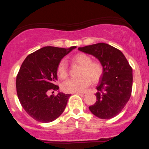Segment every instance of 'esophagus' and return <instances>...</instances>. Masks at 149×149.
Returning <instances> with one entry per match:
<instances>
[{
	"label": "esophagus",
	"instance_id": "1",
	"mask_svg": "<svg viewBox=\"0 0 149 149\" xmlns=\"http://www.w3.org/2000/svg\"><path fill=\"white\" fill-rule=\"evenodd\" d=\"M76 94H77V95H80V96L81 97H84L85 96V93H83V92H76Z\"/></svg>",
	"mask_w": 149,
	"mask_h": 149
}]
</instances>
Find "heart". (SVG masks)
Listing matches in <instances>:
<instances>
[{"label":"heart","mask_w":149,"mask_h":149,"mask_svg":"<svg viewBox=\"0 0 149 149\" xmlns=\"http://www.w3.org/2000/svg\"><path fill=\"white\" fill-rule=\"evenodd\" d=\"M72 61L81 66L78 73V78L69 79L62 85V90L65 92L76 93L84 92L90 81L97 83L101 79L104 73L102 63L98 61H92V57L85 53H78L72 57ZM57 75L61 80L68 77V66L66 61L61 60L57 66Z\"/></svg>","instance_id":"heart-1"}]
</instances>
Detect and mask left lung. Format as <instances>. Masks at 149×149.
<instances>
[{"mask_svg": "<svg viewBox=\"0 0 149 149\" xmlns=\"http://www.w3.org/2000/svg\"><path fill=\"white\" fill-rule=\"evenodd\" d=\"M78 49L98 59L104 68L97 86V101L89 109L101 119L115 117L130 98L133 79L130 65L120 50L109 44L100 42Z\"/></svg>", "mask_w": 149, "mask_h": 149, "instance_id": "obj_1", "label": "left lung"}]
</instances>
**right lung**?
I'll return each instance as SVG.
<instances>
[{
  "label": "right lung",
  "mask_w": 149,
  "mask_h": 149,
  "mask_svg": "<svg viewBox=\"0 0 149 149\" xmlns=\"http://www.w3.org/2000/svg\"><path fill=\"white\" fill-rule=\"evenodd\" d=\"M76 47L47 46L29 54L22 63L17 76V93L22 107L36 120L52 122L64 112L71 95L59 92L49 97L47 93L59 89L55 85L58 64Z\"/></svg>",
  "instance_id": "add662e5"
}]
</instances>
